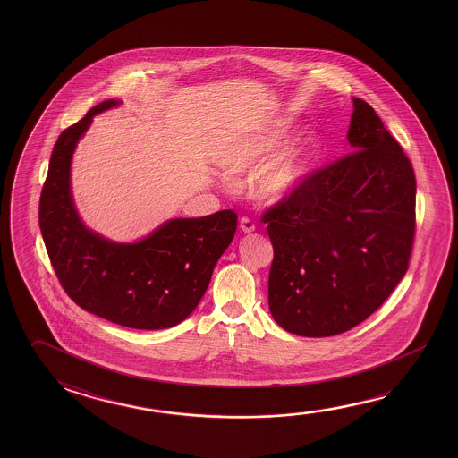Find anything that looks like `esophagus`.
Masks as SVG:
<instances>
[{
    "mask_svg": "<svg viewBox=\"0 0 458 458\" xmlns=\"http://www.w3.org/2000/svg\"><path fill=\"white\" fill-rule=\"evenodd\" d=\"M240 228L244 233H252L255 230L254 222L249 217H241Z\"/></svg>",
    "mask_w": 458,
    "mask_h": 458,
    "instance_id": "obj_1",
    "label": "esophagus"
}]
</instances>
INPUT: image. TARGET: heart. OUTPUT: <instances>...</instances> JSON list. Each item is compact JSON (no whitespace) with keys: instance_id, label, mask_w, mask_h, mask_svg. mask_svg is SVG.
<instances>
[{"instance_id":"1","label":"heart","mask_w":458,"mask_h":458,"mask_svg":"<svg viewBox=\"0 0 458 458\" xmlns=\"http://www.w3.org/2000/svg\"><path fill=\"white\" fill-rule=\"evenodd\" d=\"M285 134L284 123H276L241 135L222 159L224 167L232 174H254L262 169L254 183V195L268 206L285 203L301 193L313 174L319 153L315 135L303 134L293 147L277 155L284 145Z\"/></svg>"}]
</instances>
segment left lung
<instances>
[{"label": "left lung", "mask_w": 458, "mask_h": 458, "mask_svg": "<svg viewBox=\"0 0 458 458\" xmlns=\"http://www.w3.org/2000/svg\"><path fill=\"white\" fill-rule=\"evenodd\" d=\"M352 153L310 175L262 216L275 249L271 316L301 337H330L368 319L407 271L415 174L374 108L352 98Z\"/></svg>", "instance_id": "1"}]
</instances>
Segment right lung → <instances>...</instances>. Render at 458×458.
Returning <instances> with one entry per match:
<instances>
[{
  "instance_id": "add662e5",
  "label": "right lung",
  "mask_w": 458,
  "mask_h": 458,
  "mask_svg": "<svg viewBox=\"0 0 458 458\" xmlns=\"http://www.w3.org/2000/svg\"><path fill=\"white\" fill-rule=\"evenodd\" d=\"M120 104H98L59 135L39 199V228L54 271L76 305L132 329H167L203 299L238 216L226 209L173 218L135 242H116L84 225L72 195V157L92 118Z\"/></svg>"
}]
</instances>
